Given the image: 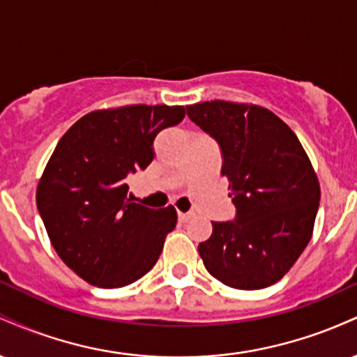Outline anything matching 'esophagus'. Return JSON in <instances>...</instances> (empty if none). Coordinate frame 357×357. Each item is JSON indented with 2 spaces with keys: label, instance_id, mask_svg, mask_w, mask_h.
<instances>
[{
  "label": "esophagus",
  "instance_id": "1",
  "mask_svg": "<svg viewBox=\"0 0 357 357\" xmlns=\"http://www.w3.org/2000/svg\"><path fill=\"white\" fill-rule=\"evenodd\" d=\"M178 216H179V221L186 223V221H190L192 218V213H178Z\"/></svg>",
  "mask_w": 357,
  "mask_h": 357
}]
</instances>
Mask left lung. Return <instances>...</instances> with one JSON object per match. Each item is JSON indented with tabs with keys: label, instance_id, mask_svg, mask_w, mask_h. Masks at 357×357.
I'll use <instances>...</instances> for the list:
<instances>
[{
	"label": "left lung",
	"instance_id": "1",
	"mask_svg": "<svg viewBox=\"0 0 357 357\" xmlns=\"http://www.w3.org/2000/svg\"><path fill=\"white\" fill-rule=\"evenodd\" d=\"M188 116L220 144L236 220L213 223L199 243L204 267L221 284L257 290L294 267L312 238L321 186L292 129L257 104L210 100Z\"/></svg>",
	"mask_w": 357,
	"mask_h": 357
}]
</instances>
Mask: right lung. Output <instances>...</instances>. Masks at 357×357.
Wrapping results in <instances>:
<instances>
[{"label":"right lung","mask_w":357,"mask_h":357,"mask_svg":"<svg viewBox=\"0 0 357 357\" xmlns=\"http://www.w3.org/2000/svg\"><path fill=\"white\" fill-rule=\"evenodd\" d=\"M183 105H122L85 114L61 136L36 188L53 248L89 284L119 289L144 277L178 215L127 198L126 178L153 161V141Z\"/></svg>","instance_id":"obj_1"}]
</instances>
